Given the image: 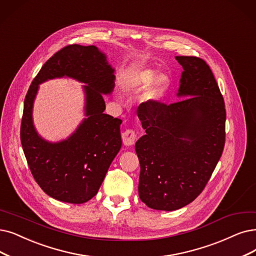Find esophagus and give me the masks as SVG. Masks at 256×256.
Wrapping results in <instances>:
<instances>
[{
  "label": "esophagus",
  "instance_id": "obj_1",
  "mask_svg": "<svg viewBox=\"0 0 256 256\" xmlns=\"http://www.w3.org/2000/svg\"><path fill=\"white\" fill-rule=\"evenodd\" d=\"M122 138L124 142V145L131 146L134 145L136 140V132L134 129H127L122 134Z\"/></svg>",
  "mask_w": 256,
  "mask_h": 256
}]
</instances>
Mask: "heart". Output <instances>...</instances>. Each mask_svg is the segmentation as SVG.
Returning <instances> with one entry per match:
<instances>
[{
  "label": "heart",
  "mask_w": 256,
  "mask_h": 256,
  "mask_svg": "<svg viewBox=\"0 0 256 256\" xmlns=\"http://www.w3.org/2000/svg\"><path fill=\"white\" fill-rule=\"evenodd\" d=\"M158 72L153 69H142L131 74L125 80V89L129 92H138V91L148 90L156 78ZM169 87V80L166 76H160L156 86L151 90L150 98L154 100H160Z\"/></svg>",
  "instance_id": "b5f03b06"
}]
</instances>
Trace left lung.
Masks as SVG:
<instances>
[{
    "label": "left lung",
    "mask_w": 256,
    "mask_h": 256,
    "mask_svg": "<svg viewBox=\"0 0 256 256\" xmlns=\"http://www.w3.org/2000/svg\"><path fill=\"white\" fill-rule=\"evenodd\" d=\"M182 65L178 96L169 105L149 100L138 108L146 130L136 142L138 196L156 210L173 211L206 187L224 146L226 109L209 65L198 56H176Z\"/></svg>",
    "instance_id": "1"
}]
</instances>
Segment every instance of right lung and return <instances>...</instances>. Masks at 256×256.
Here are the masks:
<instances>
[{
  "label": "right lung",
  "mask_w": 256,
  "mask_h": 256,
  "mask_svg": "<svg viewBox=\"0 0 256 256\" xmlns=\"http://www.w3.org/2000/svg\"><path fill=\"white\" fill-rule=\"evenodd\" d=\"M114 71L96 46L74 44L51 56L30 85L24 100L21 142L34 178L49 196L70 204L88 202L98 193L118 153L122 120L104 114L103 98L114 90ZM63 76L88 84L84 90L88 118L67 140L49 143L34 129L33 100L40 82Z\"/></svg>",
  "instance_id": "1"
}]
</instances>
